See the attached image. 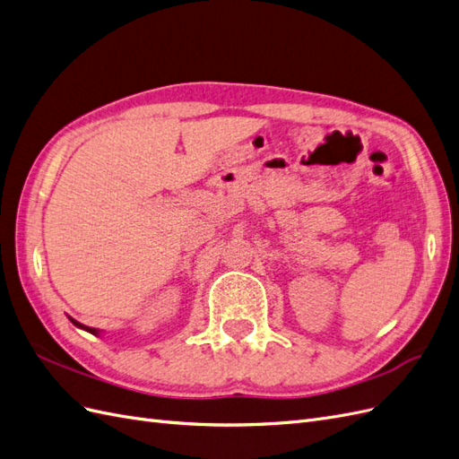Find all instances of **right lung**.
<instances>
[{"label":"right lung","mask_w":459,"mask_h":459,"mask_svg":"<svg viewBox=\"0 0 459 459\" xmlns=\"http://www.w3.org/2000/svg\"><path fill=\"white\" fill-rule=\"evenodd\" d=\"M68 319H71V322L76 325V327H80V329H84V331H88V333H91V335H100V331H97V329H93V327H86V325H82L80 322H76V319L74 317H71V316H68Z\"/></svg>","instance_id":"add662e5"}]
</instances>
